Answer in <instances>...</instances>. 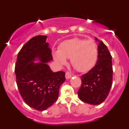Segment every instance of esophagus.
Here are the masks:
<instances>
[{
  "label": "esophagus",
  "instance_id": "esophagus-1",
  "mask_svg": "<svg viewBox=\"0 0 129 129\" xmlns=\"http://www.w3.org/2000/svg\"><path fill=\"white\" fill-rule=\"evenodd\" d=\"M65 77L67 79H70L72 77V74L69 72H67L65 74Z\"/></svg>",
  "mask_w": 129,
  "mask_h": 129
}]
</instances>
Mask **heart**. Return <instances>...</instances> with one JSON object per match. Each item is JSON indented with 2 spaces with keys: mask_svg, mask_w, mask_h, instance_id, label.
Masks as SVG:
<instances>
[{
  "mask_svg": "<svg viewBox=\"0 0 129 129\" xmlns=\"http://www.w3.org/2000/svg\"><path fill=\"white\" fill-rule=\"evenodd\" d=\"M98 56L95 43L78 38L64 41L59 46V51L53 53L55 60L60 64L66 63V59H70L72 65L76 70L84 72L94 65Z\"/></svg>",
  "mask_w": 129,
  "mask_h": 129,
  "instance_id": "b5f03b06",
  "label": "heart"
}]
</instances>
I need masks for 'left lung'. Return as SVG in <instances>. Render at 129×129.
<instances>
[{"mask_svg":"<svg viewBox=\"0 0 129 129\" xmlns=\"http://www.w3.org/2000/svg\"><path fill=\"white\" fill-rule=\"evenodd\" d=\"M95 40L98 41L97 38ZM98 61L90 71L82 75L81 86L77 94L82 101L99 105L107 98L112 84V56L107 46L99 41Z\"/></svg>","mask_w":129,"mask_h":129,"instance_id":"left-lung-1","label":"left lung"}]
</instances>
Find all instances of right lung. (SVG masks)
Segmentation results:
<instances>
[{"label": "right lung", "mask_w": 129, "mask_h": 129, "mask_svg": "<svg viewBox=\"0 0 129 129\" xmlns=\"http://www.w3.org/2000/svg\"><path fill=\"white\" fill-rule=\"evenodd\" d=\"M46 36L29 39L18 53L15 67L16 82L25 103L43 111L52 106L59 96V88L65 81V73L53 72L46 62L53 59ZM39 58L41 62L33 61Z\"/></svg>", "instance_id": "right-lung-1"}]
</instances>
